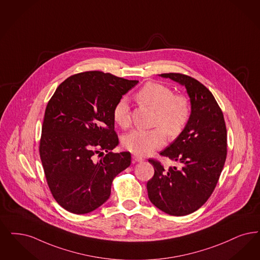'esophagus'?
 Masks as SVG:
<instances>
[{"instance_id":"34e87169","label":"esophagus","mask_w":260,"mask_h":260,"mask_svg":"<svg viewBox=\"0 0 260 260\" xmlns=\"http://www.w3.org/2000/svg\"><path fill=\"white\" fill-rule=\"evenodd\" d=\"M133 159L136 161V162H140V161L143 160V157L138 156V155H133Z\"/></svg>"}]
</instances>
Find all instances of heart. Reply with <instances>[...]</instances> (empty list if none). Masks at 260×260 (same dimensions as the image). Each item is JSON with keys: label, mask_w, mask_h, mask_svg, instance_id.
<instances>
[{"label": "heart", "mask_w": 260, "mask_h": 260, "mask_svg": "<svg viewBox=\"0 0 260 260\" xmlns=\"http://www.w3.org/2000/svg\"><path fill=\"white\" fill-rule=\"evenodd\" d=\"M137 101L155 110L152 129H134L123 138V144L128 151L147 155L164 145L166 134L176 138L185 129L190 117V106L183 94H173L170 88L156 82L145 84L135 94ZM115 123L121 127L131 124V113L125 96L118 100L112 110Z\"/></svg>", "instance_id": "b5f03b06"}]
</instances>
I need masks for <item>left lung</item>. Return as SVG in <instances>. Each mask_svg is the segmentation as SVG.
<instances>
[{
    "mask_svg": "<svg viewBox=\"0 0 260 260\" xmlns=\"http://www.w3.org/2000/svg\"><path fill=\"white\" fill-rule=\"evenodd\" d=\"M186 87L190 100V117L185 129L160 152L180 167L149 162L155 174L147 183L150 201L171 216H186L198 210L217 186L228 153L226 126L214 95L197 79L182 73H162Z\"/></svg>",
    "mask_w": 260,
    "mask_h": 260,
    "instance_id": "left-lung-1",
    "label": "left lung"
}]
</instances>
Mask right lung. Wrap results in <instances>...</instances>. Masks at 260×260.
Returning a JSON list of instances; mask_svg holds the SVG:
<instances>
[{
    "instance_id": "right-lung-1",
    "label": "right lung",
    "mask_w": 260,
    "mask_h": 260,
    "mask_svg": "<svg viewBox=\"0 0 260 260\" xmlns=\"http://www.w3.org/2000/svg\"><path fill=\"white\" fill-rule=\"evenodd\" d=\"M137 83L98 71L77 73L48 102L40 156L53 198L67 211L81 215L103 205L113 179L131 166L129 152H111L119 144L112 110ZM104 150L108 154L95 162Z\"/></svg>"
}]
</instances>
